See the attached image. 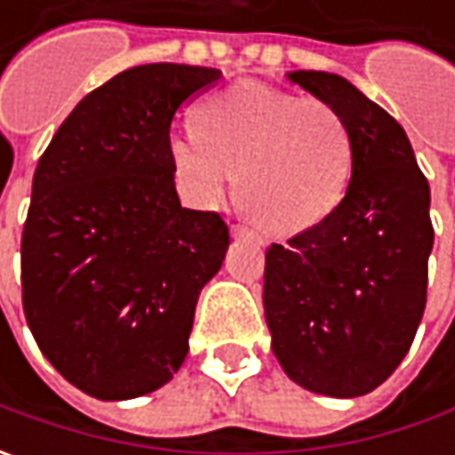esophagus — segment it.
<instances>
[{"mask_svg":"<svg viewBox=\"0 0 455 455\" xmlns=\"http://www.w3.org/2000/svg\"><path fill=\"white\" fill-rule=\"evenodd\" d=\"M233 235H235V237H253V240H260V237L255 235L253 230L248 228V225H233Z\"/></svg>","mask_w":455,"mask_h":455,"instance_id":"esophagus-1","label":"esophagus"}]
</instances>
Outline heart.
Returning a JSON list of instances; mask_svg holds the SVG:
<instances>
[{
  "instance_id": "b5f03b06",
  "label": "heart",
  "mask_w": 455,
  "mask_h": 455,
  "mask_svg": "<svg viewBox=\"0 0 455 455\" xmlns=\"http://www.w3.org/2000/svg\"><path fill=\"white\" fill-rule=\"evenodd\" d=\"M169 156L200 207L218 204L237 172V200L266 230L301 233L341 200L352 139L322 98L237 83L202 100L195 132L174 133Z\"/></svg>"
}]
</instances>
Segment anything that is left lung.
<instances>
[{"instance_id":"8db88e82","label":"left lung","mask_w":455,"mask_h":455,"mask_svg":"<svg viewBox=\"0 0 455 455\" xmlns=\"http://www.w3.org/2000/svg\"><path fill=\"white\" fill-rule=\"evenodd\" d=\"M331 103L352 139V177L326 218L266 251L273 355L306 390L372 393L408 355L428 296L430 187L403 126L334 73L289 76Z\"/></svg>"}]
</instances>
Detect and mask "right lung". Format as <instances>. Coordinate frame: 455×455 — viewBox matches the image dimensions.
<instances>
[{
    "label": "right lung",
    "instance_id": "1",
    "mask_svg": "<svg viewBox=\"0 0 455 455\" xmlns=\"http://www.w3.org/2000/svg\"><path fill=\"white\" fill-rule=\"evenodd\" d=\"M215 68L151 62L91 91L37 162L22 230V308L40 352L98 400L182 367L202 286L230 245L218 212L174 189L169 129Z\"/></svg>",
    "mask_w": 455,
    "mask_h": 455
}]
</instances>
